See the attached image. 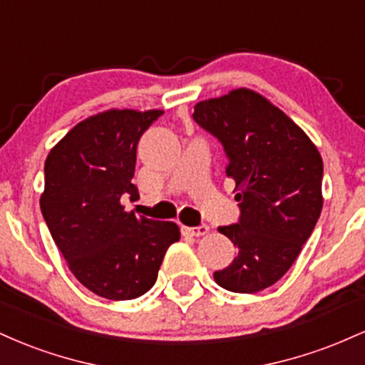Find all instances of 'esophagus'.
Segmentation results:
<instances>
[{"label":"esophagus","instance_id":"obj_1","mask_svg":"<svg viewBox=\"0 0 365 365\" xmlns=\"http://www.w3.org/2000/svg\"><path fill=\"white\" fill-rule=\"evenodd\" d=\"M209 232L207 225H200V226H182V233L187 237H202Z\"/></svg>","mask_w":365,"mask_h":365}]
</instances>
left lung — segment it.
Returning <instances> with one entry per match:
<instances>
[{
  "instance_id": "obj_1",
  "label": "left lung",
  "mask_w": 365,
  "mask_h": 365,
  "mask_svg": "<svg viewBox=\"0 0 365 365\" xmlns=\"http://www.w3.org/2000/svg\"><path fill=\"white\" fill-rule=\"evenodd\" d=\"M192 116L221 142L226 177L238 190V223L217 228L238 254L215 279L230 292H261L290 269L319 220L321 154L299 125L250 89L197 103Z\"/></svg>"
}]
</instances>
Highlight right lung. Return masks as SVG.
<instances>
[{
    "instance_id": "obj_1",
    "label": "right lung",
    "mask_w": 365,
    "mask_h": 365,
    "mask_svg": "<svg viewBox=\"0 0 365 365\" xmlns=\"http://www.w3.org/2000/svg\"><path fill=\"white\" fill-rule=\"evenodd\" d=\"M161 110H108L81 121L58 142L44 165L41 211L54 244L83 287L110 300L144 295L163 257L180 240L171 221L137 217L121 197L132 183L137 144Z\"/></svg>"
}]
</instances>
